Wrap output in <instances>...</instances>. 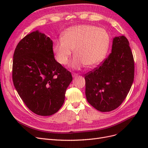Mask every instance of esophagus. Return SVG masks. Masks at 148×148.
Instances as JSON below:
<instances>
[{
  "instance_id": "1",
  "label": "esophagus",
  "mask_w": 148,
  "mask_h": 148,
  "mask_svg": "<svg viewBox=\"0 0 148 148\" xmlns=\"http://www.w3.org/2000/svg\"><path fill=\"white\" fill-rule=\"evenodd\" d=\"M72 76H73V78H75V77H77V76H78V74L73 73H72Z\"/></svg>"
}]
</instances>
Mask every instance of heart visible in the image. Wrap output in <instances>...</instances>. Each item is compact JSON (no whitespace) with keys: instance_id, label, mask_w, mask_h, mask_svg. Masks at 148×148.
<instances>
[{"instance_id":"heart-1","label":"heart","mask_w":148,"mask_h":148,"mask_svg":"<svg viewBox=\"0 0 148 148\" xmlns=\"http://www.w3.org/2000/svg\"><path fill=\"white\" fill-rule=\"evenodd\" d=\"M110 42V34L103 28L89 25L71 26L56 40L52 50L56 60L62 65L67 64L73 49L75 55L70 66L79 70L86 65L94 67L104 59Z\"/></svg>"}]
</instances>
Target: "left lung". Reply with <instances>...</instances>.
I'll use <instances>...</instances> for the list:
<instances>
[{"label": "left lung", "instance_id": "8db88e82", "mask_svg": "<svg viewBox=\"0 0 148 148\" xmlns=\"http://www.w3.org/2000/svg\"><path fill=\"white\" fill-rule=\"evenodd\" d=\"M134 64L128 39L124 36L115 37L108 57L99 67L85 75L88 102L104 112L117 109L130 90Z\"/></svg>", "mask_w": 148, "mask_h": 148}]
</instances>
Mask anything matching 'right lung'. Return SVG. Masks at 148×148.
<instances>
[{"label":"right lung","instance_id":"right-lung-1","mask_svg":"<svg viewBox=\"0 0 148 148\" xmlns=\"http://www.w3.org/2000/svg\"><path fill=\"white\" fill-rule=\"evenodd\" d=\"M53 42L38 30L26 35L13 54L12 78L16 91L34 114L49 116L63 105L72 76L54 58Z\"/></svg>","mask_w":148,"mask_h":148}]
</instances>
